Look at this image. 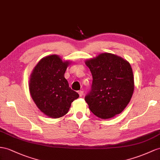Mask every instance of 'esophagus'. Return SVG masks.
Instances as JSON below:
<instances>
[{
	"mask_svg": "<svg viewBox=\"0 0 160 160\" xmlns=\"http://www.w3.org/2000/svg\"><path fill=\"white\" fill-rule=\"evenodd\" d=\"M78 94H79L80 97H82L83 95H84V91H78Z\"/></svg>",
	"mask_w": 160,
	"mask_h": 160,
	"instance_id": "obj_1",
	"label": "esophagus"
}]
</instances>
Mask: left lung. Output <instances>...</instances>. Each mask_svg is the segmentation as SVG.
I'll return each instance as SVG.
<instances>
[{
    "label": "left lung",
    "mask_w": 160,
    "mask_h": 160,
    "mask_svg": "<svg viewBox=\"0 0 160 160\" xmlns=\"http://www.w3.org/2000/svg\"><path fill=\"white\" fill-rule=\"evenodd\" d=\"M92 76L91 89L84 99L89 109L101 119L120 113L134 92L130 64L122 57L104 52L85 61Z\"/></svg>",
    "instance_id": "obj_1"
}]
</instances>
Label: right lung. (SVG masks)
<instances>
[{"label": "right lung", "instance_id": "obj_1", "mask_svg": "<svg viewBox=\"0 0 160 160\" xmlns=\"http://www.w3.org/2000/svg\"><path fill=\"white\" fill-rule=\"evenodd\" d=\"M69 63V61H63L58 55H49L41 59L31 73V97L40 111L50 118L65 116L71 103L79 97L64 77Z\"/></svg>", "mask_w": 160, "mask_h": 160}]
</instances>
